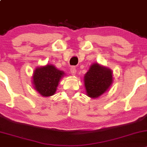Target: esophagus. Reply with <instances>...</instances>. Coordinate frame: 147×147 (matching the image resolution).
I'll use <instances>...</instances> for the list:
<instances>
[{"label": "esophagus", "mask_w": 147, "mask_h": 147, "mask_svg": "<svg viewBox=\"0 0 147 147\" xmlns=\"http://www.w3.org/2000/svg\"><path fill=\"white\" fill-rule=\"evenodd\" d=\"M76 72H77L76 68H75V67H71V69H70L71 74H72V75H75V74H76Z\"/></svg>", "instance_id": "esophagus-1"}]
</instances>
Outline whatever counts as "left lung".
I'll return each mask as SVG.
<instances>
[{"mask_svg": "<svg viewBox=\"0 0 147 147\" xmlns=\"http://www.w3.org/2000/svg\"><path fill=\"white\" fill-rule=\"evenodd\" d=\"M112 82V70L97 63L92 65L84 77L86 92L91 98H97L106 92Z\"/></svg>", "mask_w": 147, "mask_h": 147, "instance_id": "1", "label": "left lung"}]
</instances>
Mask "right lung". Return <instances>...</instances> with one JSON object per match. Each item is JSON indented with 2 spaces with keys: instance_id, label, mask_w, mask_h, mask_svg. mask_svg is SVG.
Masks as SVG:
<instances>
[{
  "instance_id": "1",
  "label": "right lung",
  "mask_w": 147,
  "mask_h": 147,
  "mask_svg": "<svg viewBox=\"0 0 147 147\" xmlns=\"http://www.w3.org/2000/svg\"><path fill=\"white\" fill-rule=\"evenodd\" d=\"M64 75L63 71L57 69L54 65H47L37 67L32 75L34 88L43 97L53 95Z\"/></svg>"
}]
</instances>
